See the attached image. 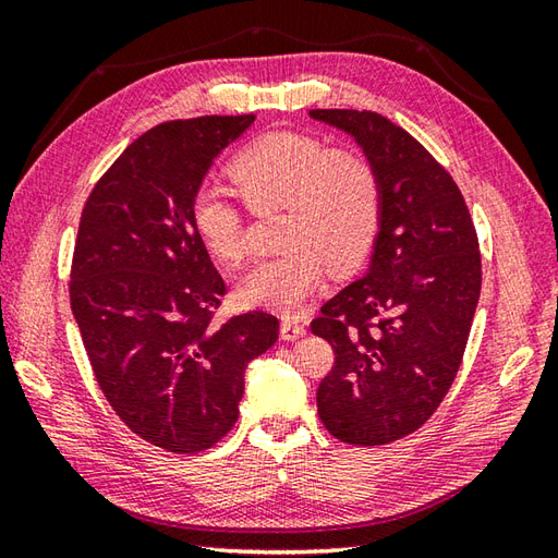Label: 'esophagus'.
<instances>
[{"label": "esophagus", "instance_id": "1", "mask_svg": "<svg viewBox=\"0 0 558 558\" xmlns=\"http://www.w3.org/2000/svg\"><path fill=\"white\" fill-rule=\"evenodd\" d=\"M304 333H306V328H304V324L298 322V318H282V322H280L282 340H298Z\"/></svg>", "mask_w": 558, "mask_h": 558}]
</instances>
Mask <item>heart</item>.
<instances>
[{
	"label": "heart",
	"instance_id": "heart-1",
	"mask_svg": "<svg viewBox=\"0 0 558 558\" xmlns=\"http://www.w3.org/2000/svg\"><path fill=\"white\" fill-rule=\"evenodd\" d=\"M230 177L258 216L282 210L286 252L260 260L240 280L236 294L246 304L298 312L322 288L326 266L336 272L357 268L381 230V174L362 150L333 148L310 134L272 132L236 153ZM192 225L213 258L222 266L242 264L246 210L232 192L198 186Z\"/></svg>",
	"mask_w": 558,
	"mask_h": 558
}]
</instances>
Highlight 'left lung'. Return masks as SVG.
I'll use <instances>...</instances> for the list:
<instances>
[{
	"label": "left lung",
	"mask_w": 558,
	"mask_h": 558,
	"mask_svg": "<svg viewBox=\"0 0 558 558\" xmlns=\"http://www.w3.org/2000/svg\"><path fill=\"white\" fill-rule=\"evenodd\" d=\"M312 117L357 138L384 189L369 270L312 322L336 354L318 417L340 441L384 446L417 432L453 384L480 302V240L453 177L405 129L369 110Z\"/></svg>",
	"instance_id": "left-lung-1"
}]
</instances>
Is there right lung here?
<instances>
[{
    "mask_svg": "<svg viewBox=\"0 0 558 558\" xmlns=\"http://www.w3.org/2000/svg\"><path fill=\"white\" fill-rule=\"evenodd\" d=\"M252 122L148 129L81 210L69 300L90 369L117 417L170 453H201L232 429L246 364L278 340L280 322L258 310L216 324L228 286L192 225L213 158Z\"/></svg>",
    "mask_w": 558,
    "mask_h": 558,
    "instance_id": "add662e5",
    "label": "right lung"
}]
</instances>
